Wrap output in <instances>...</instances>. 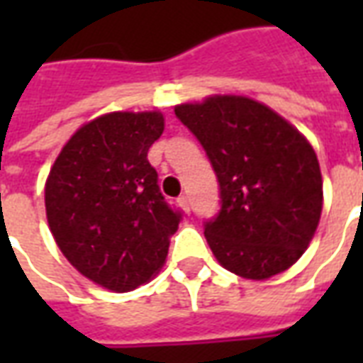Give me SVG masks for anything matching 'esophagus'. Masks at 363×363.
Wrapping results in <instances>:
<instances>
[{"instance_id":"esophagus-1","label":"esophagus","mask_w":363,"mask_h":363,"mask_svg":"<svg viewBox=\"0 0 363 363\" xmlns=\"http://www.w3.org/2000/svg\"><path fill=\"white\" fill-rule=\"evenodd\" d=\"M179 204H181V208L184 210V212L189 213L190 212V200L186 194H182V196H179Z\"/></svg>"}]
</instances>
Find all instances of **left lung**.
I'll return each mask as SVG.
<instances>
[{
	"label": "left lung",
	"mask_w": 363,
	"mask_h": 363,
	"mask_svg": "<svg viewBox=\"0 0 363 363\" xmlns=\"http://www.w3.org/2000/svg\"><path fill=\"white\" fill-rule=\"evenodd\" d=\"M174 114L213 167L220 212L206 241L229 272L267 280L288 270L315 235L323 179L311 143L280 114L247 96L179 104Z\"/></svg>",
	"instance_id": "1"
}]
</instances>
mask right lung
<instances>
[{
    "mask_svg": "<svg viewBox=\"0 0 363 363\" xmlns=\"http://www.w3.org/2000/svg\"><path fill=\"white\" fill-rule=\"evenodd\" d=\"M163 128L161 112L99 116L69 138L46 181V218L60 251L112 291L151 280L182 220L147 161Z\"/></svg>",
    "mask_w": 363,
    "mask_h": 363,
    "instance_id": "1",
    "label": "right lung"
}]
</instances>
